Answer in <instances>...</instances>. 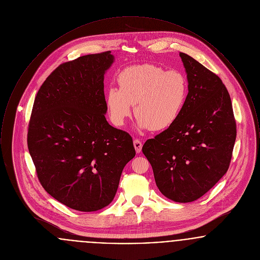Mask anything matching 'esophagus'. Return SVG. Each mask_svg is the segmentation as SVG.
Returning a JSON list of instances; mask_svg holds the SVG:
<instances>
[{"label": "esophagus", "instance_id": "esophagus-1", "mask_svg": "<svg viewBox=\"0 0 260 260\" xmlns=\"http://www.w3.org/2000/svg\"><path fill=\"white\" fill-rule=\"evenodd\" d=\"M134 145H135V149H136V153H140L141 152V149H142V143L140 140L136 139L134 141Z\"/></svg>", "mask_w": 260, "mask_h": 260}]
</instances>
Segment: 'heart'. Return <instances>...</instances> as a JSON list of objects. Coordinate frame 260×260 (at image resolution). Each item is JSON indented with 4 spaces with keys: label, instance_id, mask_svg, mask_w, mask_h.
I'll return each instance as SVG.
<instances>
[{
    "label": "heart",
    "instance_id": "heart-1",
    "mask_svg": "<svg viewBox=\"0 0 260 260\" xmlns=\"http://www.w3.org/2000/svg\"><path fill=\"white\" fill-rule=\"evenodd\" d=\"M119 88L109 87L105 105L112 123L123 125L135 104L140 129L162 131L173 125L185 105L188 84L185 76L155 64L125 68L118 76Z\"/></svg>",
    "mask_w": 260,
    "mask_h": 260
}]
</instances>
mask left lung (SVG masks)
I'll list each match as a JSON object with an SVG mask.
<instances>
[{"instance_id": "obj_1", "label": "left lung", "mask_w": 260, "mask_h": 260, "mask_svg": "<svg viewBox=\"0 0 260 260\" xmlns=\"http://www.w3.org/2000/svg\"><path fill=\"white\" fill-rule=\"evenodd\" d=\"M179 55L188 81L185 105L175 123L148 139L142 152L161 194L189 203L228 171L237 132L231 99L220 78L188 54Z\"/></svg>"}]
</instances>
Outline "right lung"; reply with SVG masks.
I'll return each mask as SVG.
<instances>
[{
  "mask_svg": "<svg viewBox=\"0 0 260 260\" xmlns=\"http://www.w3.org/2000/svg\"><path fill=\"white\" fill-rule=\"evenodd\" d=\"M111 51L63 63L38 91L28 128L38 178L51 197L73 210L95 211L116 195L133 138L105 114L104 75Z\"/></svg>",
  "mask_w": 260,
  "mask_h": 260,
  "instance_id": "1",
  "label": "right lung"
}]
</instances>
